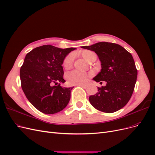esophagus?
Instances as JSON below:
<instances>
[{
	"instance_id": "obj_1",
	"label": "esophagus",
	"mask_w": 155,
	"mask_h": 155,
	"mask_svg": "<svg viewBox=\"0 0 155 155\" xmlns=\"http://www.w3.org/2000/svg\"><path fill=\"white\" fill-rule=\"evenodd\" d=\"M78 86L81 87H82V88H87V86L85 85H78Z\"/></svg>"
}]
</instances>
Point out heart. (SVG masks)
<instances>
[{
	"label": "heart",
	"mask_w": 155,
	"mask_h": 155,
	"mask_svg": "<svg viewBox=\"0 0 155 155\" xmlns=\"http://www.w3.org/2000/svg\"><path fill=\"white\" fill-rule=\"evenodd\" d=\"M95 54L94 52L91 50H83L81 55L83 59L87 61L90 62L92 56ZM74 61V55L69 54L64 58L63 61V67L65 69L71 68ZM92 76L91 73H81L78 71H72L68 72L66 75V79L68 85H78L85 83L88 79Z\"/></svg>",
	"instance_id": "heart-1"
}]
</instances>
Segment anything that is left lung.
Segmentation results:
<instances>
[{"instance_id": "left-lung-1", "label": "left lung", "mask_w": 155, "mask_h": 155, "mask_svg": "<svg viewBox=\"0 0 155 155\" xmlns=\"http://www.w3.org/2000/svg\"><path fill=\"white\" fill-rule=\"evenodd\" d=\"M81 48L95 51L101 61V70L94 80L107 83L105 86L97 88L96 94L89 97L91 104L107 113L121 109L130 99L137 79L132 55L121 46L107 42Z\"/></svg>"}]
</instances>
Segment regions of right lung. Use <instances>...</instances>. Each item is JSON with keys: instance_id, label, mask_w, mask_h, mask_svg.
Returning a JSON list of instances; mask_svg holds the SVG:
<instances>
[{"instance_id": "1", "label": "right lung", "mask_w": 155, "mask_h": 155, "mask_svg": "<svg viewBox=\"0 0 155 155\" xmlns=\"http://www.w3.org/2000/svg\"><path fill=\"white\" fill-rule=\"evenodd\" d=\"M76 48L43 45L28 53L20 70L21 87L28 101L43 113L55 114L68 105L74 87L65 82L62 67L65 57Z\"/></svg>"}]
</instances>
